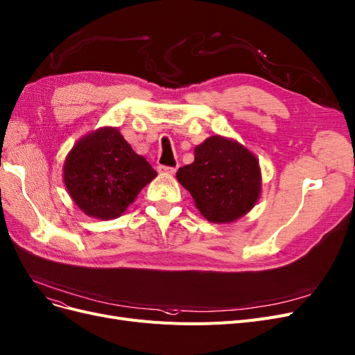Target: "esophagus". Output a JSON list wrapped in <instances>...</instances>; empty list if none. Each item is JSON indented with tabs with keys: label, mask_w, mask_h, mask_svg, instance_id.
I'll use <instances>...</instances> for the list:
<instances>
[{
	"label": "esophagus",
	"mask_w": 355,
	"mask_h": 355,
	"mask_svg": "<svg viewBox=\"0 0 355 355\" xmlns=\"http://www.w3.org/2000/svg\"><path fill=\"white\" fill-rule=\"evenodd\" d=\"M176 168L178 167H168V166H158L157 167L158 173H162V175H173L176 172Z\"/></svg>",
	"instance_id": "34e87169"
}]
</instances>
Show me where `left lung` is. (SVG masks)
<instances>
[{
  "label": "left lung",
  "mask_w": 355,
  "mask_h": 355,
  "mask_svg": "<svg viewBox=\"0 0 355 355\" xmlns=\"http://www.w3.org/2000/svg\"><path fill=\"white\" fill-rule=\"evenodd\" d=\"M193 163L178 170L200 213L213 223H230L247 214L260 198L259 160L239 142L220 135L195 146Z\"/></svg>",
  "instance_id": "left-lung-1"
}]
</instances>
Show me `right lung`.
Returning <instances> with one entry per match:
<instances>
[{
    "mask_svg": "<svg viewBox=\"0 0 355 355\" xmlns=\"http://www.w3.org/2000/svg\"><path fill=\"white\" fill-rule=\"evenodd\" d=\"M63 172L71 200L85 214L103 220L121 216L157 176L116 128H101L79 139Z\"/></svg>",
    "mask_w": 355,
    "mask_h": 355,
    "instance_id": "1",
    "label": "right lung"
}]
</instances>
